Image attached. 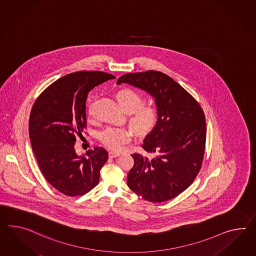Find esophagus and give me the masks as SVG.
Listing matches in <instances>:
<instances>
[{"mask_svg":"<svg viewBox=\"0 0 256 256\" xmlns=\"http://www.w3.org/2000/svg\"><path fill=\"white\" fill-rule=\"evenodd\" d=\"M120 155V152H117V151H110L108 152V157L110 158H117Z\"/></svg>","mask_w":256,"mask_h":256,"instance_id":"esophagus-1","label":"esophagus"}]
</instances>
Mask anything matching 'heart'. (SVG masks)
<instances>
[{
	"instance_id": "1",
	"label": "heart",
	"mask_w": 256,
	"mask_h": 256,
	"mask_svg": "<svg viewBox=\"0 0 256 256\" xmlns=\"http://www.w3.org/2000/svg\"><path fill=\"white\" fill-rule=\"evenodd\" d=\"M117 99L125 112L130 113V124L139 134H148L157 124L158 108L152 104H144V96L141 92L132 88L120 90ZM89 116H92V103L88 108ZM132 132L127 128L108 127L100 132L99 140L106 146L118 150L131 141Z\"/></svg>"
}]
</instances>
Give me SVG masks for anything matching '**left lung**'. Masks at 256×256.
Returning a JSON list of instances; mask_svg holds the SVG:
<instances>
[{"label":"left lung","instance_id":"8db88e82","mask_svg":"<svg viewBox=\"0 0 256 256\" xmlns=\"http://www.w3.org/2000/svg\"><path fill=\"white\" fill-rule=\"evenodd\" d=\"M122 82L141 88L155 98L156 126L144 138L142 148L152 156L132 154L134 164L128 186L151 202H164L186 190L204 162L206 122L200 105L168 75L148 70L120 76Z\"/></svg>","mask_w":256,"mask_h":256}]
</instances>
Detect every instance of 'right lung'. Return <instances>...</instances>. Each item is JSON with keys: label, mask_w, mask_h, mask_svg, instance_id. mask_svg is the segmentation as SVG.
<instances>
[{"label": "right lung", "mask_w": 256, "mask_h": 256, "mask_svg": "<svg viewBox=\"0 0 256 256\" xmlns=\"http://www.w3.org/2000/svg\"><path fill=\"white\" fill-rule=\"evenodd\" d=\"M112 79V74L103 72L70 73L48 86L33 104L28 132L34 156L47 182L68 197L92 190L108 158L100 146L78 156L74 144L86 129L88 92Z\"/></svg>", "instance_id": "add662e5"}]
</instances>
